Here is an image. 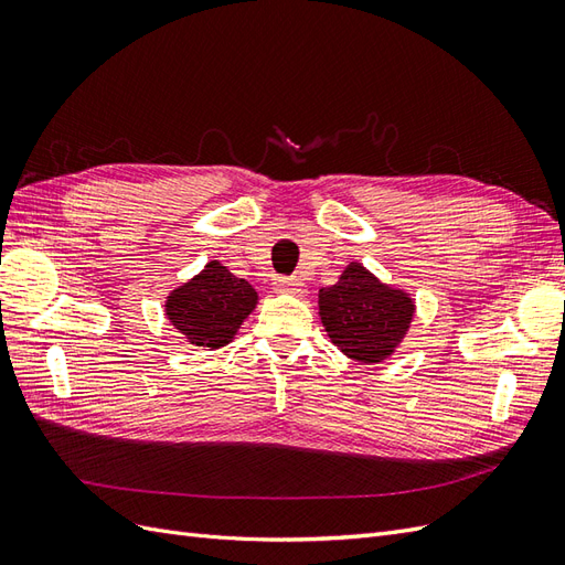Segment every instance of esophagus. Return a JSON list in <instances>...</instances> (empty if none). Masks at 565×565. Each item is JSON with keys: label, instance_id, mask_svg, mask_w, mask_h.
<instances>
[{"label": "esophagus", "instance_id": "esophagus-1", "mask_svg": "<svg viewBox=\"0 0 565 565\" xmlns=\"http://www.w3.org/2000/svg\"><path fill=\"white\" fill-rule=\"evenodd\" d=\"M273 287H276V292H282V295L301 297L306 292V285L299 278H278Z\"/></svg>", "mask_w": 565, "mask_h": 565}]
</instances>
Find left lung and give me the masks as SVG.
I'll list each match as a JSON object with an SVG mask.
<instances>
[{"instance_id": "obj_1", "label": "left lung", "mask_w": 565, "mask_h": 565, "mask_svg": "<svg viewBox=\"0 0 565 565\" xmlns=\"http://www.w3.org/2000/svg\"><path fill=\"white\" fill-rule=\"evenodd\" d=\"M413 301L388 289L361 264H351L337 285L320 289V318L334 344L361 363H380L398 347Z\"/></svg>"}]
</instances>
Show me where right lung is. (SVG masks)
<instances>
[{
	"label": "right lung",
	"mask_w": 565,
	"mask_h": 565,
	"mask_svg": "<svg viewBox=\"0 0 565 565\" xmlns=\"http://www.w3.org/2000/svg\"><path fill=\"white\" fill-rule=\"evenodd\" d=\"M256 303L254 287L216 262L200 276L174 289L167 299V318L195 347L228 344Z\"/></svg>",
	"instance_id": "add662e5"
}]
</instances>
